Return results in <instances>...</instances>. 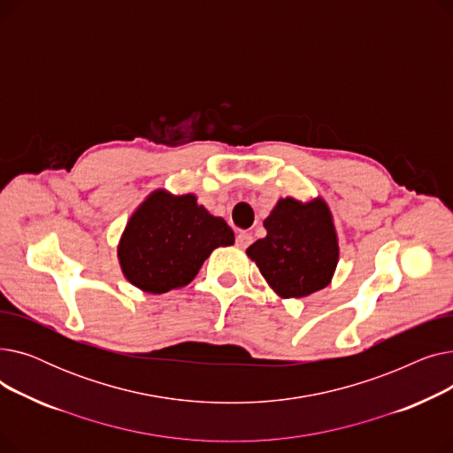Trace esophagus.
<instances>
[{
    "label": "esophagus",
    "instance_id": "obj_1",
    "mask_svg": "<svg viewBox=\"0 0 453 453\" xmlns=\"http://www.w3.org/2000/svg\"><path fill=\"white\" fill-rule=\"evenodd\" d=\"M251 242H253V236H251V233H248V231H241L239 234H236V246H239L241 250H246Z\"/></svg>",
    "mask_w": 453,
    "mask_h": 453
}]
</instances>
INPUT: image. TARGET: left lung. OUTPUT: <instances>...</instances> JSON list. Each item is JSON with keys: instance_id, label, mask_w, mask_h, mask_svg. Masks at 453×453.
Returning a JSON list of instances; mask_svg holds the SVG:
<instances>
[{"instance_id": "8db88e82", "label": "left lung", "mask_w": 453, "mask_h": 453, "mask_svg": "<svg viewBox=\"0 0 453 453\" xmlns=\"http://www.w3.org/2000/svg\"><path fill=\"white\" fill-rule=\"evenodd\" d=\"M266 236L246 253L282 299L306 297L334 277L340 244L334 217L321 198H279L265 219Z\"/></svg>"}]
</instances>
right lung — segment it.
Returning a JSON list of instances; mask_svg holds the SVG:
<instances>
[{"label": "right lung", "instance_id": "add662e5", "mask_svg": "<svg viewBox=\"0 0 453 453\" xmlns=\"http://www.w3.org/2000/svg\"><path fill=\"white\" fill-rule=\"evenodd\" d=\"M233 244V229L200 205L196 195H173L161 187L130 214L117 258L130 284L157 296L187 287L212 250Z\"/></svg>", "mask_w": 453, "mask_h": 453}]
</instances>
